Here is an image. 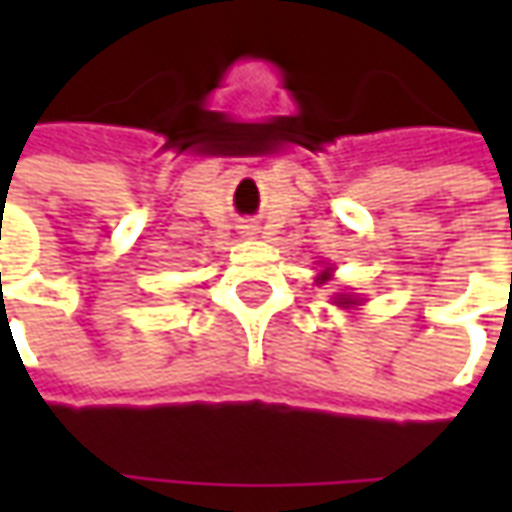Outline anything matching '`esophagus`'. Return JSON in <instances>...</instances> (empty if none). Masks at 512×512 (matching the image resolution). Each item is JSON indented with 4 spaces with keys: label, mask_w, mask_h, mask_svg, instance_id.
Returning a JSON list of instances; mask_svg holds the SVG:
<instances>
[{
    "label": "esophagus",
    "mask_w": 512,
    "mask_h": 512,
    "mask_svg": "<svg viewBox=\"0 0 512 512\" xmlns=\"http://www.w3.org/2000/svg\"><path fill=\"white\" fill-rule=\"evenodd\" d=\"M246 233H249V235H252V230H249V227H246Z\"/></svg>",
    "instance_id": "1"
}]
</instances>
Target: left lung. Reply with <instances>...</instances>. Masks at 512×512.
I'll return each mask as SVG.
<instances>
[{
	"mask_svg": "<svg viewBox=\"0 0 512 512\" xmlns=\"http://www.w3.org/2000/svg\"><path fill=\"white\" fill-rule=\"evenodd\" d=\"M323 279H326V277H323ZM343 304H345V301H343Z\"/></svg>",
	"mask_w": 512,
	"mask_h": 512,
	"instance_id": "obj_1",
	"label": "left lung"
}]
</instances>
